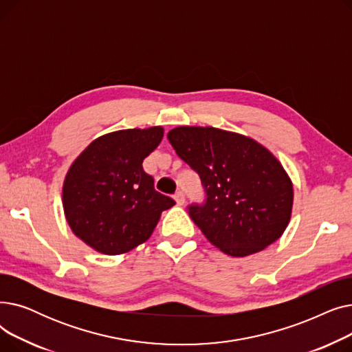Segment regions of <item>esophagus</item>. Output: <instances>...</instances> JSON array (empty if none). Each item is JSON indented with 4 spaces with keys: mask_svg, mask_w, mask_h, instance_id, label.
<instances>
[{
    "mask_svg": "<svg viewBox=\"0 0 352 352\" xmlns=\"http://www.w3.org/2000/svg\"><path fill=\"white\" fill-rule=\"evenodd\" d=\"M174 199L178 206H182L184 202H186V195H184L182 191H178L175 195H174Z\"/></svg>",
    "mask_w": 352,
    "mask_h": 352,
    "instance_id": "obj_1",
    "label": "esophagus"
}]
</instances>
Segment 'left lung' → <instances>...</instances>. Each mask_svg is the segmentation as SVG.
<instances>
[{
	"label": "left lung",
	"instance_id": "8db88e82",
	"mask_svg": "<svg viewBox=\"0 0 352 352\" xmlns=\"http://www.w3.org/2000/svg\"><path fill=\"white\" fill-rule=\"evenodd\" d=\"M166 137L201 178L206 204H192L188 212L212 245L231 256H247L284 234L292 212V181L264 145L214 126H177Z\"/></svg>",
	"mask_w": 352,
	"mask_h": 352
}]
</instances>
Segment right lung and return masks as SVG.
Returning <instances> with one entry per match:
<instances>
[{"instance_id":"1","label":"right lung","mask_w":352,"mask_h":352,"mask_svg":"<svg viewBox=\"0 0 352 352\" xmlns=\"http://www.w3.org/2000/svg\"><path fill=\"white\" fill-rule=\"evenodd\" d=\"M164 137L162 126L120 129L92 141L74 160L63 186L67 223L97 252L120 255L151 236L175 201L154 188L142 168Z\"/></svg>"}]
</instances>
